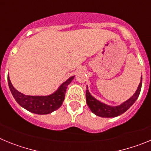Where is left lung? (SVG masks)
Returning <instances> with one entry per match:
<instances>
[{"mask_svg":"<svg viewBox=\"0 0 151 151\" xmlns=\"http://www.w3.org/2000/svg\"><path fill=\"white\" fill-rule=\"evenodd\" d=\"M141 85H142V76L141 78V82L138 85V89L136 90L135 93L133 94L132 97H130L129 100L122 103L121 105H119L116 106H111L109 105H106L105 104L100 102L95 99L91 94H90L88 89L86 90V102H87L88 106H89L90 110L92 113H94L95 115L101 117H105V118H111V117H116L121 115L125 113L126 110H128L129 108L132 106V105L135 102L137 98L138 97L141 92Z\"/></svg>","mask_w":151,"mask_h":151,"instance_id":"1","label":"left lung"}]
</instances>
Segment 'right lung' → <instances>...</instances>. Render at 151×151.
<instances>
[{"instance_id":"right-lung-1","label":"right lung","mask_w":151,"mask_h":151,"mask_svg":"<svg viewBox=\"0 0 151 151\" xmlns=\"http://www.w3.org/2000/svg\"><path fill=\"white\" fill-rule=\"evenodd\" d=\"M72 76L60 86L58 90L48 96H29L16 90L8 76V85L13 97L19 104L29 112L36 114H48L57 110L62 105L65 98L67 86L73 81Z\"/></svg>"}]
</instances>
